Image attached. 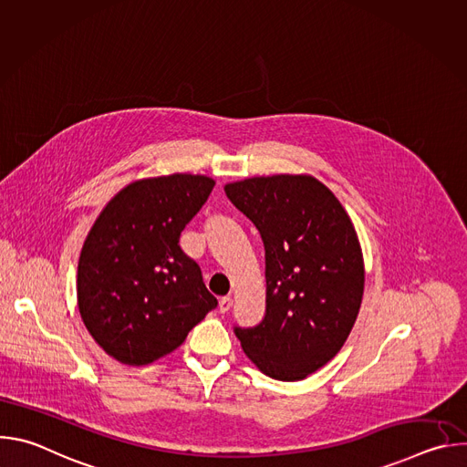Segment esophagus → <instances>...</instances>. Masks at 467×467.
<instances>
[{
  "mask_svg": "<svg viewBox=\"0 0 467 467\" xmlns=\"http://www.w3.org/2000/svg\"><path fill=\"white\" fill-rule=\"evenodd\" d=\"M231 306H233V297L225 296V297H222V299H220V312H222V314L229 312V310H231Z\"/></svg>",
  "mask_w": 467,
  "mask_h": 467,
  "instance_id": "esophagus-1",
  "label": "esophagus"
}]
</instances>
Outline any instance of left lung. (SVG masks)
<instances>
[{
	"instance_id": "8db88e82",
	"label": "left lung",
	"mask_w": 467,
	"mask_h": 467,
	"mask_svg": "<svg viewBox=\"0 0 467 467\" xmlns=\"http://www.w3.org/2000/svg\"><path fill=\"white\" fill-rule=\"evenodd\" d=\"M225 193L265 251L264 317L234 325V335L262 373L301 380L337 357L358 316L364 264L355 227L310 175L253 177Z\"/></svg>"
}]
</instances>
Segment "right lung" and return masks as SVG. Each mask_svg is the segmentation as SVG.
Masks as SVG:
<instances>
[{
    "label": "right lung",
    "instance_id": "obj_1",
    "mask_svg": "<svg viewBox=\"0 0 467 467\" xmlns=\"http://www.w3.org/2000/svg\"><path fill=\"white\" fill-rule=\"evenodd\" d=\"M214 188L173 173L123 188L90 229L78 265V305L112 358L144 366L177 349L218 306L202 268L179 245Z\"/></svg>",
    "mask_w": 467,
    "mask_h": 467
}]
</instances>
